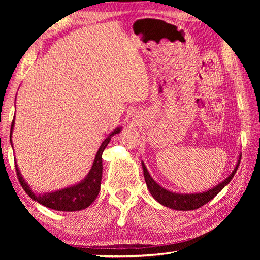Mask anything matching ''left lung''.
Returning <instances> with one entry per match:
<instances>
[{"label": "left lung", "instance_id": "left-lung-1", "mask_svg": "<svg viewBox=\"0 0 260 260\" xmlns=\"http://www.w3.org/2000/svg\"><path fill=\"white\" fill-rule=\"evenodd\" d=\"M240 160L237 162L234 171H233L232 174L225 180V181L219 183L218 186L210 189L208 191L200 192V193H189V195L188 193H175V192L166 190V189L160 187L159 184H158L155 180L150 177V174H149L147 167L143 162H142V167H143V174H144V179H146L148 189L153 199H155L157 202H159L160 204L167 206V208L170 209L179 210V211H189V210H195V209L201 208V206H203L204 204L208 203L209 201L212 200L217 193L221 191L223 187H225L226 184L233 179V177H234L237 167L240 165Z\"/></svg>", "mask_w": 260, "mask_h": 260}]
</instances>
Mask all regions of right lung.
Instances as JSON below:
<instances>
[{
	"instance_id": "obj_1",
	"label": "right lung",
	"mask_w": 260,
	"mask_h": 260,
	"mask_svg": "<svg viewBox=\"0 0 260 260\" xmlns=\"http://www.w3.org/2000/svg\"><path fill=\"white\" fill-rule=\"evenodd\" d=\"M14 122L15 120H12L11 132H12V127L15 125ZM119 132H120V128H117L103 141L98 153H96L94 164L91 166L90 172L88 173V175L83 181L76 184V186L61 189V190L54 191V192L34 193L29 189V186H27V183L24 181L23 177L20 175L18 166L16 165L17 178L19 180L20 186L23 187V189L26 192H27V195L30 197V199L39 202L40 204L45 205L47 208L52 209V210L67 211V212L70 211V212H72V211H80L82 209L88 208V206H89L96 200V197H98L101 189V180H102V171H103L102 153L104 151L105 147H107L108 143L110 142V140H111V136L113 134L119 133Z\"/></svg>"
}]
</instances>
